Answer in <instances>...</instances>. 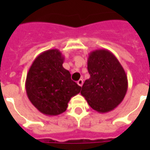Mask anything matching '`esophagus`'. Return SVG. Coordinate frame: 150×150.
Returning a JSON list of instances; mask_svg holds the SVG:
<instances>
[{
	"label": "esophagus",
	"mask_w": 150,
	"mask_h": 150,
	"mask_svg": "<svg viewBox=\"0 0 150 150\" xmlns=\"http://www.w3.org/2000/svg\"><path fill=\"white\" fill-rule=\"evenodd\" d=\"M77 83H78L79 86L82 87V86H83V80L82 79H79L78 81H77Z\"/></svg>",
	"instance_id": "obj_1"
}]
</instances>
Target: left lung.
Instances as JSON below:
<instances>
[{"instance_id": "8db88e82", "label": "left lung", "mask_w": 150, "mask_h": 150, "mask_svg": "<svg viewBox=\"0 0 150 150\" xmlns=\"http://www.w3.org/2000/svg\"><path fill=\"white\" fill-rule=\"evenodd\" d=\"M90 78L82 87L81 95L98 112L112 111L125 96L127 75L118 59L106 49L91 51L88 59Z\"/></svg>"}]
</instances>
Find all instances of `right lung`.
Masks as SVG:
<instances>
[{"label":"right lung","instance_id":"obj_1","mask_svg":"<svg viewBox=\"0 0 150 150\" xmlns=\"http://www.w3.org/2000/svg\"><path fill=\"white\" fill-rule=\"evenodd\" d=\"M64 56L58 49L41 53L29 69L25 91L32 104L46 116H57L67 110L71 98L81 87L72 81L70 72L62 67Z\"/></svg>","mask_w":150,"mask_h":150}]
</instances>
